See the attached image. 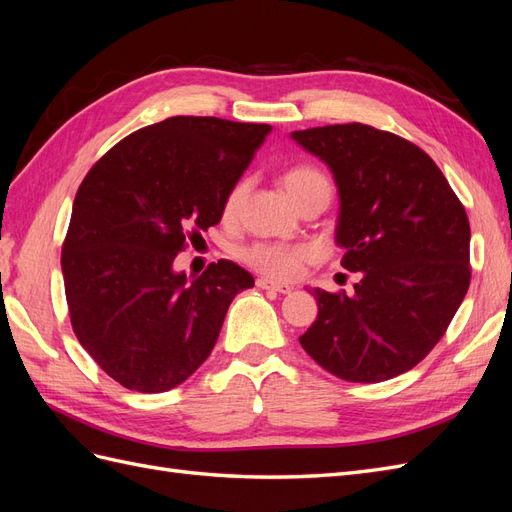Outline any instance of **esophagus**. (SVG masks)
<instances>
[{"label": "esophagus", "mask_w": 512, "mask_h": 512, "mask_svg": "<svg viewBox=\"0 0 512 512\" xmlns=\"http://www.w3.org/2000/svg\"><path fill=\"white\" fill-rule=\"evenodd\" d=\"M256 286H258L260 290H271V292H280V294H288V292L292 290V286H288V284H277V282H273V280H267V277H258Z\"/></svg>", "instance_id": "obj_1"}]
</instances>
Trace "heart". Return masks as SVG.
Instances as JSON below:
<instances>
[{
  "mask_svg": "<svg viewBox=\"0 0 512 512\" xmlns=\"http://www.w3.org/2000/svg\"><path fill=\"white\" fill-rule=\"evenodd\" d=\"M282 185L288 196L297 205H303L305 200L318 194H331V179L322 168L314 164H294L282 175ZM247 196V183L239 181L230 188L224 200V218L235 220L243 209ZM314 250L307 245H284V243H252L241 252V258L252 269L265 273L275 280H292L299 275L305 262L312 260Z\"/></svg>",
  "mask_w": 512,
  "mask_h": 512,
  "instance_id": "1",
  "label": "heart"
}]
</instances>
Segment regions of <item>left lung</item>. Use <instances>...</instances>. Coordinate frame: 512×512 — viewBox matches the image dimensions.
<instances>
[{
    "label": "left lung",
    "mask_w": 512,
    "mask_h": 512,
    "mask_svg": "<svg viewBox=\"0 0 512 512\" xmlns=\"http://www.w3.org/2000/svg\"><path fill=\"white\" fill-rule=\"evenodd\" d=\"M292 138L331 166L342 267L361 271L350 297L314 290L318 318L299 342L348 382L404 374L440 342L468 292V213L436 162L393 132L354 121Z\"/></svg>",
    "instance_id": "1"
}]
</instances>
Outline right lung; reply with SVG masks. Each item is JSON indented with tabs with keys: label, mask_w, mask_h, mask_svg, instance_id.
<instances>
[{
	"label": "right lung",
	"mask_w": 512,
	"mask_h": 512,
	"mask_svg": "<svg viewBox=\"0 0 512 512\" xmlns=\"http://www.w3.org/2000/svg\"><path fill=\"white\" fill-rule=\"evenodd\" d=\"M267 123L168 117L91 166L61 245L72 331L102 371L138 393L188 380L218 342L230 301L254 277L218 260L190 282L173 262L224 200Z\"/></svg>",
	"instance_id": "1"
}]
</instances>
